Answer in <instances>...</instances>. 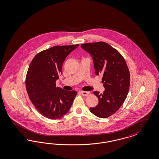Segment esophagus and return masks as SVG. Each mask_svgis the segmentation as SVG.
Segmentation results:
<instances>
[{"instance_id":"1","label":"esophagus","mask_w":159,"mask_h":159,"mask_svg":"<svg viewBox=\"0 0 159 159\" xmlns=\"http://www.w3.org/2000/svg\"><path fill=\"white\" fill-rule=\"evenodd\" d=\"M81 93V94L84 96H89L91 94L90 91H81L80 92Z\"/></svg>"}]
</instances>
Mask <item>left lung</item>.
I'll return each mask as SVG.
<instances>
[{
  "label": "left lung",
  "instance_id": "8db88e82",
  "mask_svg": "<svg viewBox=\"0 0 159 159\" xmlns=\"http://www.w3.org/2000/svg\"><path fill=\"white\" fill-rule=\"evenodd\" d=\"M94 62L96 75H102L105 90L103 94L93 93L98 103L90 111L97 117L106 118L116 112L124 103L130 85V73L124 57L109 44L103 42L82 44Z\"/></svg>",
  "mask_w": 159,
  "mask_h": 159
}]
</instances>
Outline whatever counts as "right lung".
<instances>
[{"mask_svg": "<svg viewBox=\"0 0 159 159\" xmlns=\"http://www.w3.org/2000/svg\"><path fill=\"white\" fill-rule=\"evenodd\" d=\"M79 44L53 46L37 53L28 69L25 85L36 109L50 119L62 117L69 111L77 92L56 86L67 56Z\"/></svg>", "mask_w": 159, "mask_h": 159, "instance_id": "obj_1", "label": "right lung"}]
</instances>
